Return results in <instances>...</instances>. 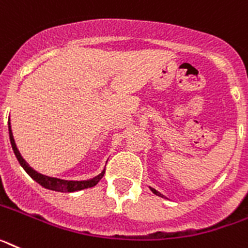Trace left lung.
<instances>
[{"label": "left lung", "mask_w": 248, "mask_h": 248, "mask_svg": "<svg viewBox=\"0 0 248 248\" xmlns=\"http://www.w3.org/2000/svg\"><path fill=\"white\" fill-rule=\"evenodd\" d=\"M149 188H150V190H152V192H153L154 194H156V196H159V197H164V196H163V194H160L159 192H158V190H156V189H154V188H152V187H149Z\"/></svg>", "instance_id": "1"}]
</instances>
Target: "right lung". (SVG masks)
<instances>
[{
  "label": "right lung",
  "instance_id": "obj_1",
  "mask_svg": "<svg viewBox=\"0 0 248 248\" xmlns=\"http://www.w3.org/2000/svg\"><path fill=\"white\" fill-rule=\"evenodd\" d=\"M8 133H10V141H11L12 149H14L15 155L17 158L21 167L26 170L27 174H29L33 181L37 182L39 185H41L42 187L46 188V189L56 190V192H76V190H81L86 189V188L94 187V186L98 185L99 181L104 177L105 169H104L100 174H98L96 177H94V178L92 179H88V181H65V179L54 178V177H48V175H44L41 174V173L36 172L35 169H32L29 164H27L26 160L23 159L21 153L18 152L17 147H16V143H15L14 134H12L11 124H10V122H8Z\"/></svg>",
  "mask_w": 248,
  "mask_h": 248
}]
</instances>
